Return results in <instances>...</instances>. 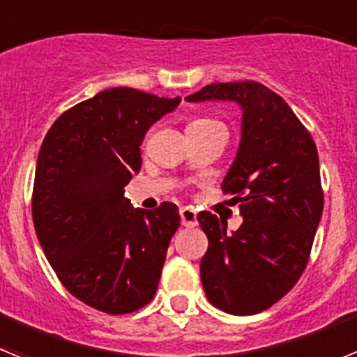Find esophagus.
Returning a JSON list of instances; mask_svg holds the SVG:
<instances>
[{"label": "esophagus", "mask_w": 357, "mask_h": 357, "mask_svg": "<svg viewBox=\"0 0 357 357\" xmlns=\"http://www.w3.org/2000/svg\"><path fill=\"white\" fill-rule=\"evenodd\" d=\"M181 222L184 227H197V213L191 207H182L181 209Z\"/></svg>", "instance_id": "esophagus-1"}]
</instances>
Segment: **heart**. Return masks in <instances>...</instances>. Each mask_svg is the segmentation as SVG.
I'll return each mask as SVG.
<instances>
[{
  "instance_id": "b5f03b06",
  "label": "heart",
  "mask_w": 357,
  "mask_h": 357,
  "mask_svg": "<svg viewBox=\"0 0 357 357\" xmlns=\"http://www.w3.org/2000/svg\"><path fill=\"white\" fill-rule=\"evenodd\" d=\"M214 125H220V123L214 121V119H209V118H197L189 123V127H214Z\"/></svg>"
}]
</instances>
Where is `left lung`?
<instances>
[{
	"label": "left lung",
	"instance_id": "8db88e82",
	"mask_svg": "<svg viewBox=\"0 0 357 357\" xmlns=\"http://www.w3.org/2000/svg\"><path fill=\"white\" fill-rule=\"evenodd\" d=\"M185 100L241 107V141L222 189L234 195L243 223L229 234L225 220L198 214L209 239L200 277L214 307L261 313L296 284L309 261L324 211L317 144L288 103L259 82L211 84Z\"/></svg>",
	"mask_w": 357,
	"mask_h": 357
}]
</instances>
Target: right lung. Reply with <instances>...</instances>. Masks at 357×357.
<instances>
[{
  "label": "right lung",
  "instance_id": "1",
  "mask_svg": "<svg viewBox=\"0 0 357 357\" xmlns=\"http://www.w3.org/2000/svg\"><path fill=\"white\" fill-rule=\"evenodd\" d=\"M178 103L132 87L102 91L59 116L39 150L31 216L40 247L64 288L107 314L153 298L181 225L172 202L146 211L125 197L144 134Z\"/></svg>",
  "mask_w": 357,
  "mask_h": 357
}]
</instances>
